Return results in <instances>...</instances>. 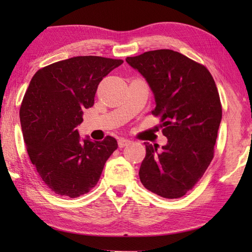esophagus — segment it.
Returning <instances> with one entry per match:
<instances>
[{"label":"esophagus","instance_id":"1","mask_svg":"<svg viewBox=\"0 0 252 252\" xmlns=\"http://www.w3.org/2000/svg\"><path fill=\"white\" fill-rule=\"evenodd\" d=\"M131 143L130 140L127 139H125V138H121L120 140L118 141V144H119V148H125L126 146H129V144Z\"/></svg>","mask_w":252,"mask_h":252}]
</instances>
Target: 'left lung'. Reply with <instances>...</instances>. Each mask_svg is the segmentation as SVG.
I'll list each match as a JSON object with an SVG mask.
<instances>
[{"label": "left lung", "mask_w": 252, "mask_h": 252, "mask_svg": "<svg viewBox=\"0 0 252 252\" xmlns=\"http://www.w3.org/2000/svg\"><path fill=\"white\" fill-rule=\"evenodd\" d=\"M155 94L152 111L168 143L158 151L146 142L139 176L149 191L167 199L185 195L213 159L222 118L218 89L206 66L176 51H148L126 59Z\"/></svg>", "instance_id": "1"}]
</instances>
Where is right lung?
<instances>
[{
    "label": "right lung",
    "mask_w": 252,
    "mask_h": 252,
    "mask_svg": "<svg viewBox=\"0 0 252 252\" xmlns=\"http://www.w3.org/2000/svg\"><path fill=\"white\" fill-rule=\"evenodd\" d=\"M122 60L74 57L33 75L20 109L25 146L42 180L59 195L80 197L96 186L106 160L118 149L113 136L81 140L75 127L94 104L97 85Z\"/></svg>",
    "instance_id": "1"
}]
</instances>
